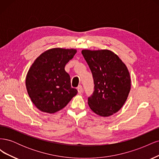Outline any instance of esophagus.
Wrapping results in <instances>:
<instances>
[{
    "label": "esophagus",
    "mask_w": 159,
    "mask_h": 159,
    "mask_svg": "<svg viewBox=\"0 0 159 159\" xmlns=\"http://www.w3.org/2000/svg\"><path fill=\"white\" fill-rule=\"evenodd\" d=\"M78 93L81 94V93L83 92V88L81 85H79L78 87Z\"/></svg>",
    "instance_id": "obj_1"
}]
</instances>
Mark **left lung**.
<instances>
[{
    "mask_svg": "<svg viewBox=\"0 0 159 159\" xmlns=\"http://www.w3.org/2000/svg\"><path fill=\"white\" fill-rule=\"evenodd\" d=\"M94 81V91L88 98L90 109L102 117H109L121 109L131 90L126 65L109 50L81 51Z\"/></svg>",
    "mask_w": 159,
    "mask_h": 159,
    "instance_id": "left-lung-1",
    "label": "left lung"
}]
</instances>
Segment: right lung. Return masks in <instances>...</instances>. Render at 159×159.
<instances>
[{
  "label": "right lung",
  "instance_id": "add662e5",
  "mask_svg": "<svg viewBox=\"0 0 159 159\" xmlns=\"http://www.w3.org/2000/svg\"><path fill=\"white\" fill-rule=\"evenodd\" d=\"M76 52L74 48L49 49L32 64L26 77V87L32 103L41 111H58L78 93L71 87L70 76L64 69Z\"/></svg>",
  "mask_w": 159,
  "mask_h": 159
}]
</instances>
